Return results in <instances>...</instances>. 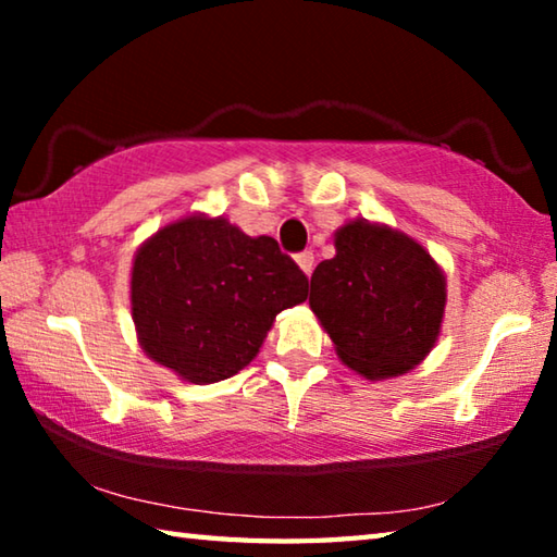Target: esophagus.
<instances>
[{"instance_id":"1","label":"esophagus","mask_w":557,"mask_h":557,"mask_svg":"<svg viewBox=\"0 0 557 557\" xmlns=\"http://www.w3.org/2000/svg\"><path fill=\"white\" fill-rule=\"evenodd\" d=\"M295 260H297V265L301 268V272H305L307 277L312 275V270H314V252H312V250H305V252H299V256H297Z\"/></svg>"}]
</instances>
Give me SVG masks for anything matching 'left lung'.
I'll return each instance as SVG.
<instances>
[{"label":"left lung","instance_id":"8db88e82","mask_svg":"<svg viewBox=\"0 0 557 557\" xmlns=\"http://www.w3.org/2000/svg\"><path fill=\"white\" fill-rule=\"evenodd\" d=\"M336 256L319 262L309 305L342 361L366 379H391L435 346L445 275L420 243L385 225L354 221L336 233Z\"/></svg>","mask_w":557,"mask_h":557}]
</instances>
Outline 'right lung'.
I'll return each mask as SVG.
<instances>
[{
	"label": "right lung",
	"instance_id": "1",
	"mask_svg": "<svg viewBox=\"0 0 557 557\" xmlns=\"http://www.w3.org/2000/svg\"><path fill=\"white\" fill-rule=\"evenodd\" d=\"M307 285L275 238L191 215L137 250L132 319L159 366L188 383H215L256 358L282 309L307 299Z\"/></svg>",
	"mask_w": 557,
	"mask_h": 557
}]
</instances>
